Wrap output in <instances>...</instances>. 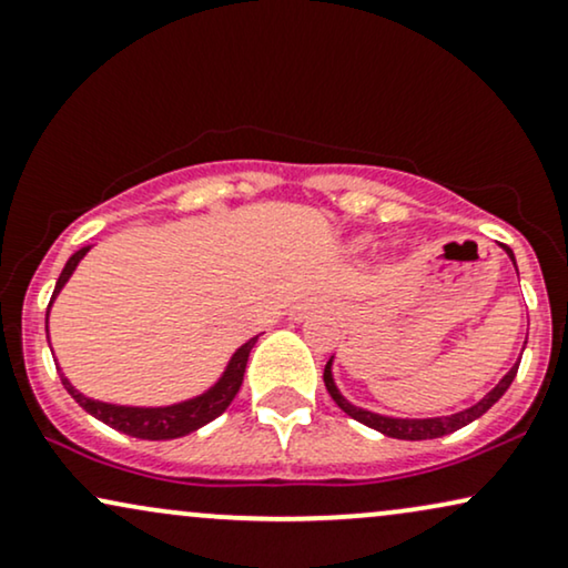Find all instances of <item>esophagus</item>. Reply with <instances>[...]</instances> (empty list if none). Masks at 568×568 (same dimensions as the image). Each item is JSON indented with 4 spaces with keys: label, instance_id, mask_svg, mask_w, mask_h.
Segmentation results:
<instances>
[{
    "label": "esophagus",
    "instance_id": "obj_1",
    "mask_svg": "<svg viewBox=\"0 0 568 568\" xmlns=\"http://www.w3.org/2000/svg\"><path fill=\"white\" fill-rule=\"evenodd\" d=\"M316 311H321V303H316V300H305V303L292 307L290 316H292V321H305L311 313H316Z\"/></svg>",
    "mask_w": 568,
    "mask_h": 568
}]
</instances>
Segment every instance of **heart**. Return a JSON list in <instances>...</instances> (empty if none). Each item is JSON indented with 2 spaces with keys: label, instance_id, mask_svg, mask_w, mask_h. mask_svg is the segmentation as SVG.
<instances>
[{
  "label": "heart",
  "instance_id": "b5f03b06",
  "mask_svg": "<svg viewBox=\"0 0 568 568\" xmlns=\"http://www.w3.org/2000/svg\"><path fill=\"white\" fill-rule=\"evenodd\" d=\"M368 244H371L368 236H363V240H358V247H368Z\"/></svg>",
  "mask_w": 568,
  "mask_h": 568
}]
</instances>
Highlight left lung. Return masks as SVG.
<instances>
[{
	"label": "left lung",
	"instance_id": "8db88e82",
	"mask_svg": "<svg viewBox=\"0 0 568 568\" xmlns=\"http://www.w3.org/2000/svg\"><path fill=\"white\" fill-rule=\"evenodd\" d=\"M503 250L508 252V257H510V261H514V265H516L514 250L506 247V244H503ZM516 273H519V271H516ZM519 363H521V361H516L514 366H510L508 374L503 376V379H500L498 384H495V387L489 389L487 395L481 397L479 403H474L471 408H464V410H458V413H450V416H432V418L382 416V413H374V410H366V408H358V405H353V403L347 400L345 395H342L339 387H337V382H334V371H332V368H334V355H332V358H328L326 368H324V384H326L328 395H332V400L337 403L339 408L345 410L349 418H355V422L371 426V429L387 434V437L410 439V443H416V439H437V437H445V434L458 432L460 426L477 422L479 416H485V413H487L489 408H493V405L498 403L503 395H506V389L510 387V382L516 379V371H519Z\"/></svg>",
	"mask_w": 568,
	"mask_h": 568
}]
</instances>
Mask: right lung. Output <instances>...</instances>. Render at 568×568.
<instances>
[{"instance_id": "obj_1", "label": "right lung", "mask_w": 568, "mask_h": 568, "mask_svg": "<svg viewBox=\"0 0 568 568\" xmlns=\"http://www.w3.org/2000/svg\"><path fill=\"white\" fill-rule=\"evenodd\" d=\"M91 250V244L81 247L79 252L68 257L65 268H62L58 284H54L52 300H49L47 307V342H49V311H52V303L58 300L62 292V286L68 284V278L73 276V271L79 268V263L83 261V255ZM261 337V334H257ZM257 337H252L244 342L242 347H236V353L231 355L226 368L219 376V382L210 384V387L202 392V395L189 397V400L173 403V405H155V408H144V405H118V403H104V400H94V397H87L83 392H79L70 384V379L62 374L60 363H58V374L62 379V387L68 389V395L73 397L75 403L81 405L83 410L91 413L97 422L113 426V429L131 434V437L139 439H176L184 437V434L197 432L200 426H205L219 418L223 410L229 408L231 400L236 397V392L242 387L244 379V368H247V358L255 347Z\"/></svg>"}]
</instances>
